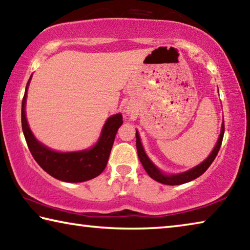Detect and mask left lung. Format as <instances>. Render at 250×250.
Wrapping results in <instances>:
<instances>
[{
  "label": "left lung",
  "instance_id": "left-lung-1",
  "mask_svg": "<svg viewBox=\"0 0 250 250\" xmlns=\"http://www.w3.org/2000/svg\"><path fill=\"white\" fill-rule=\"evenodd\" d=\"M224 131H225V125H224V121H223L221 134H219L216 146H215L213 151H211V153L208 155V158H207L205 161H203L201 164H198L197 167H193L191 170L186 172L179 173V174H172V175L164 174V173L161 172L159 168L152 163V161L147 158V155L146 154L145 149H143L142 143L140 141V137H139V132L137 131V132H135V137H137L138 156L139 159H140V162L142 163V166L145 167V170L146 171L147 174H149L150 177H152V179L155 180L156 182H159V183L167 184V185H180V184L188 183V182L195 180L196 177L201 176L203 173L209 167L210 164L213 163V161L215 160V158H216L219 149H221L223 137H224Z\"/></svg>",
  "mask_w": 250,
  "mask_h": 250
}]
</instances>
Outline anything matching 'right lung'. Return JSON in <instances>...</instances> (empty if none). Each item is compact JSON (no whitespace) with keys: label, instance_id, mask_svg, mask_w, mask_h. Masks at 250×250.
I'll list each match as a JSON object with an SVG mask.
<instances>
[{"label":"right lung","instance_id":"1","mask_svg":"<svg viewBox=\"0 0 250 250\" xmlns=\"http://www.w3.org/2000/svg\"><path fill=\"white\" fill-rule=\"evenodd\" d=\"M32 78V76H31ZM28 79L22 101V129L27 146L39 166L55 179L69 183H78L98 176L107 167L118 129L122 125V115L117 113L109 117L101 131L100 138L90 149L77 152H56L36 140L29 129L25 104H26Z\"/></svg>","mask_w":250,"mask_h":250}]
</instances>
